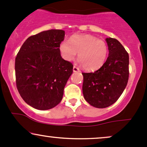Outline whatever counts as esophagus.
Listing matches in <instances>:
<instances>
[{
	"mask_svg": "<svg viewBox=\"0 0 147 147\" xmlns=\"http://www.w3.org/2000/svg\"><path fill=\"white\" fill-rule=\"evenodd\" d=\"M73 71L74 72H79V71H80V70H79V68H77V66L74 65V66H73Z\"/></svg>",
	"mask_w": 147,
	"mask_h": 147,
	"instance_id": "1",
	"label": "esophagus"
}]
</instances>
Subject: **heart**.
Instances as JSON below:
<instances>
[{"label": "heart", "instance_id": "obj_1", "mask_svg": "<svg viewBox=\"0 0 147 147\" xmlns=\"http://www.w3.org/2000/svg\"><path fill=\"white\" fill-rule=\"evenodd\" d=\"M62 58L67 61L74 59L78 52L84 69L92 71L102 66L108 56L107 44L103 40L88 34H75L70 41L63 40L59 45Z\"/></svg>", "mask_w": 147, "mask_h": 147}]
</instances>
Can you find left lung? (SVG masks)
I'll return each mask as SVG.
<instances>
[{
  "label": "left lung",
  "mask_w": 147,
  "mask_h": 147,
  "mask_svg": "<svg viewBox=\"0 0 147 147\" xmlns=\"http://www.w3.org/2000/svg\"><path fill=\"white\" fill-rule=\"evenodd\" d=\"M109 54L106 62L94 72H82L84 97L91 106L103 109L113 104L127 85L129 57L123 45L106 38Z\"/></svg>",
  "instance_id": "left-lung-1"
}]
</instances>
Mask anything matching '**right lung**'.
I'll list each match as a JSON object with an SVG mask.
<instances>
[{
  "mask_svg": "<svg viewBox=\"0 0 147 147\" xmlns=\"http://www.w3.org/2000/svg\"><path fill=\"white\" fill-rule=\"evenodd\" d=\"M65 32L50 30L27 38L15 59L16 84L23 100L38 110L59 104L73 65L61 56Z\"/></svg>",
  "mask_w": 147,
  "mask_h": 147,
  "instance_id": "obj_1",
  "label": "right lung"
}]
</instances>
